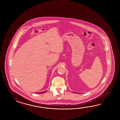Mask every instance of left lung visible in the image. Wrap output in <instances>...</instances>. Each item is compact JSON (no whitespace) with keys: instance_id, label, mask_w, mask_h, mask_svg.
I'll use <instances>...</instances> for the list:
<instances>
[{"instance_id":"1","label":"left lung","mask_w":120,"mask_h":120,"mask_svg":"<svg viewBox=\"0 0 120 120\" xmlns=\"http://www.w3.org/2000/svg\"><path fill=\"white\" fill-rule=\"evenodd\" d=\"M73 93H74V92H73Z\"/></svg>"}]
</instances>
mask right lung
<instances>
[{
	"label": "right lung",
	"mask_w": 120,
	"mask_h": 120,
	"mask_svg": "<svg viewBox=\"0 0 120 120\" xmlns=\"http://www.w3.org/2000/svg\"><path fill=\"white\" fill-rule=\"evenodd\" d=\"M46 91H44V92H41V93H41H41H45V92H46Z\"/></svg>",
	"instance_id": "1"
}]
</instances>
